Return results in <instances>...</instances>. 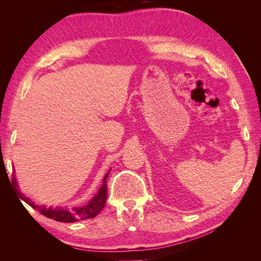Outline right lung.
I'll list each match as a JSON object with an SVG mask.
<instances>
[{
	"mask_svg": "<svg viewBox=\"0 0 261 261\" xmlns=\"http://www.w3.org/2000/svg\"><path fill=\"white\" fill-rule=\"evenodd\" d=\"M111 171V170H110ZM110 171L107 173L106 176L103 177V180H102V185L99 189L98 194L93 197V198L88 202L84 204V206H78L74 207L72 210L68 209H61V208H46L43 206H39V204H36L35 202L31 201L29 198H27L26 196H23L21 193L17 189V181L16 178L13 177V181L15 184V188H16V192L18 194V197L27 202L30 207H33L35 210L39 211L46 218L53 219L55 221H59V222H65V223H70V222H76V221L80 220H87V219H91L96 217L98 213L103 209L106 201H107V197H108V185H107V179L109 176Z\"/></svg>",
	"mask_w": 261,
	"mask_h": 261,
	"instance_id": "1",
	"label": "right lung"
}]
</instances>
